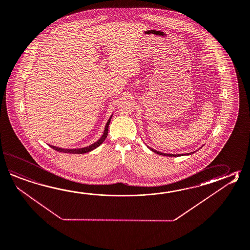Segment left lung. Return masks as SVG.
I'll list each match as a JSON object with an SVG mask.
<instances>
[{"instance_id": "left-lung-1", "label": "left lung", "mask_w": 250, "mask_h": 250, "mask_svg": "<svg viewBox=\"0 0 250 250\" xmlns=\"http://www.w3.org/2000/svg\"><path fill=\"white\" fill-rule=\"evenodd\" d=\"M147 147H148L150 150H152L153 152L157 153L158 155H162V156H167V157H178V156H183L182 154H167V153L160 152V151H158V150H156V149H154V148H150V147L148 146V145H147ZM194 152H196V151H193V152L190 153H186V154H184V155H191V154H193Z\"/></svg>"}]
</instances>
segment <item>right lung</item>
Returning a JSON list of instances; mask_svg holds the SVG:
<instances>
[{"label": "right lung", "instance_id": "1", "mask_svg": "<svg viewBox=\"0 0 250 250\" xmlns=\"http://www.w3.org/2000/svg\"><path fill=\"white\" fill-rule=\"evenodd\" d=\"M112 116L113 114L110 116V117L108 118L107 124H106V125H105V128H104V132L102 133V137L100 138L97 142L92 143V144L87 146V147H83V148H64L56 147V146H53V145H49V146H50L51 148H53V149L57 150V151H60V152L70 153V154H83V153L90 152V151H92L93 149L98 148L99 146H101L102 143L106 140V138H107V132H108V125H109V123H110V120H111V118H112Z\"/></svg>", "mask_w": 250, "mask_h": 250}]
</instances>
